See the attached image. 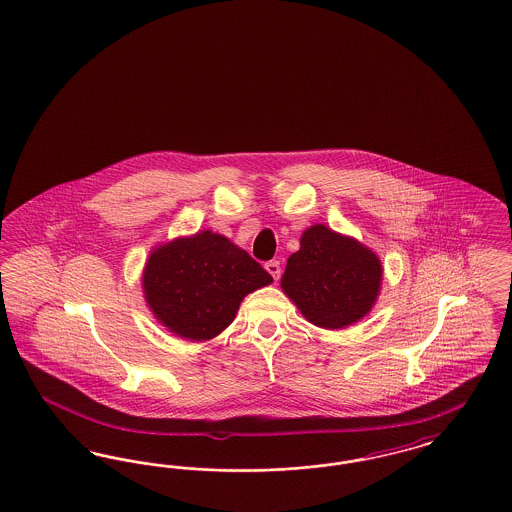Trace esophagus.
I'll return each instance as SVG.
<instances>
[{
  "label": "esophagus",
  "mask_w": 512,
  "mask_h": 512,
  "mask_svg": "<svg viewBox=\"0 0 512 512\" xmlns=\"http://www.w3.org/2000/svg\"><path fill=\"white\" fill-rule=\"evenodd\" d=\"M266 272L274 278V280H278L280 278V274H282V268H280V263L278 261H268L265 265Z\"/></svg>",
  "instance_id": "esophagus-1"
}]
</instances>
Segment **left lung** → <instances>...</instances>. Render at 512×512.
<instances>
[{
    "mask_svg": "<svg viewBox=\"0 0 512 512\" xmlns=\"http://www.w3.org/2000/svg\"><path fill=\"white\" fill-rule=\"evenodd\" d=\"M379 257L354 238L314 225L287 259L282 289L310 324L347 328L368 314L381 289Z\"/></svg>",
    "mask_w": 512,
    "mask_h": 512,
    "instance_id": "8db88e82",
    "label": "left lung"
}]
</instances>
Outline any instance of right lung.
<instances>
[{"instance_id":"right-lung-1","label":"right lung","mask_w":512,"mask_h":512,"mask_svg":"<svg viewBox=\"0 0 512 512\" xmlns=\"http://www.w3.org/2000/svg\"><path fill=\"white\" fill-rule=\"evenodd\" d=\"M270 282L247 251L211 230L156 247L143 270L148 307L162 326L188 341L217 337L247 293Z\"/></svg>"}]
</instances>
